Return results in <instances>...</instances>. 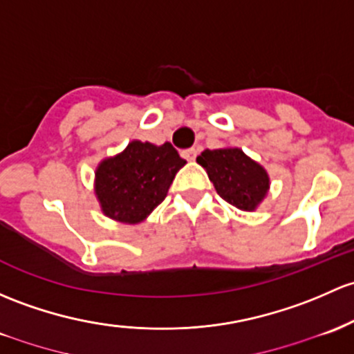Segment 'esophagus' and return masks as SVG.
I'll use <instances>...</instances> for the list:
<instances>
[{"instance_id": "obj_1", "label": "esophagus", "mask_w": 354, "mask_h": 354, "mask_svg": "<svg viewBox=\"0 0 354 354\" xmlns=\"http://www.w3.org/2000/svg\"><path fill=\"white\" fill-rule=\"evenodd\" d=\"M196 154H198V151H196L195 147H192V149H187V151H183V152H181V156H183V158L187 159V161H195Z\"/></svg>"}]
</instances>
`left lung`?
Instances as JSON below:
<instances>
[{
	"instance_id": "obj_1",
	"label": "left lung",
	"mask_w": 354,
	"mask_h": 354,
	"mask_svg": "<svg viewBox=\"0 0 354 354\" xmlns=\"http://www.w3.org/2000/svg\"><path fill=\"white\" fill-rule=\"evenodd\" d=\"M218 195L239 210L252 212L270 189L266 169L237 147L207 149L196 158Z\"/></svg>"
}]
</instances>
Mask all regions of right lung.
I'll return each mask as SVG.
<instances>
[{
  "label": "right lung",
  "mask_w": 354,
  "mask_h": 354,
  "mask_svg": "<svg viewBox=\"0 0 354 354\" xmlns=\"http://www.w3.org/2000/svg\"><path fill=\"white\" fill-rule=\"evenodd\" d=\"M187 161L169 142L154 146L132 140L120 154L100 162L95 193L102 212L124 224H139L166 198Z\"/></svg>",
  "instance_id": "add662e5"
}]
</instances>
